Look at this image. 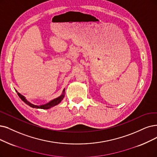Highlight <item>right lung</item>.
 Here are the masks:
<instances>
[{
  "mask_svg": "<svg viewBox=\"0 0 157 157\" xmlns=\"http://www.w3.org/2000/svg\"><path fill=\"white\" fill-rule=\"evenodd\" d=\"M64 92H65V89H64L63 91H62V95L57 97L56 98L52 100H51V101L49 102L47 104H43V105H34L33 104L30 103L29 101H28V100L26 99V98H25L23 95H22L21 94H20L19 93L17 92V94L18 97H19L22 101H24L25 103H26V104H28V105H29L30 107L33 108H37V109H48L49 108H51L52 107H53V106L59 104L62 100H63L64 97Z\"/></svg>",
  "mask_w": 157,
  "mask_h": 157,
  "instance_id": "right-lung-1",
  "label": "right lung"
}]
</instances>
